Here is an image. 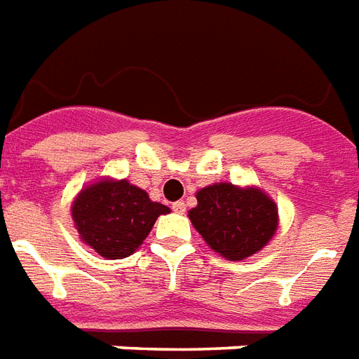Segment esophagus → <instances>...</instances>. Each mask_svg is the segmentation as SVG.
Instances as JSON below:
<instances>
[{"label": "esophagus", "instance_id": "esophagus-1", "mask_svg": "<svg viewBox=\"0 0 359 359\" xmlns=\"http://www.w3.org/2000/svg\"><path fill=\"white\" fill-rule=\"evenodd\" d=\"M171 209L175 211V213L182 215L184 211H187V205H184V201H175V203L171 205Z\"/></svg>", "mask_w": 359, "mask_h": 359}]
</instances>
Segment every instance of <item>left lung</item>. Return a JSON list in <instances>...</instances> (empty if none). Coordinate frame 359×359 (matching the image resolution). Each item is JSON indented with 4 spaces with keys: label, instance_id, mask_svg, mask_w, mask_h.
Returning a JSON list of instances; mask_svg holds the SVG:
<instances>
[{
    "label": "left lung",
    "instance_id": "8db88e82",
    "mask_svg": "<svg viewBox=\"0 0 359 359\" xmlns=\"http://www.w3.org/2000/svg\"><path fill=\"white\" fill-rule=\"evenodd\" d=\"M188 219L215 253L243 261L274 238L280 215L276 201L259 187L215 182L196 192Z\"/></svg>",
    "mask_w": 359,
    "mask_h": 359
}]
</instances>
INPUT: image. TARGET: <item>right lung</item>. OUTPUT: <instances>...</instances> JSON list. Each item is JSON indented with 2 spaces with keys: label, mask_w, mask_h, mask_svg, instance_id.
I'll list each match as a JSON object with an SVG mask.
<instances>
[{
  "label": "right lung",
  "mask_w": 359,
  "mask_h": 359,
  "mask_svg": "<svg viewBox=\"0 0 359 359\" xmlns=\"http://www.w3.org/2000/svg\"><path fill=\"white\" fill-rule=\"evenodd\" d=\"M79 240L108 261L126 259L148 238L159 215L171 213L127 179L102 177L83 187L72 201Z\"/></svg>",
  "instance_id": "1"
}]
</instances>
